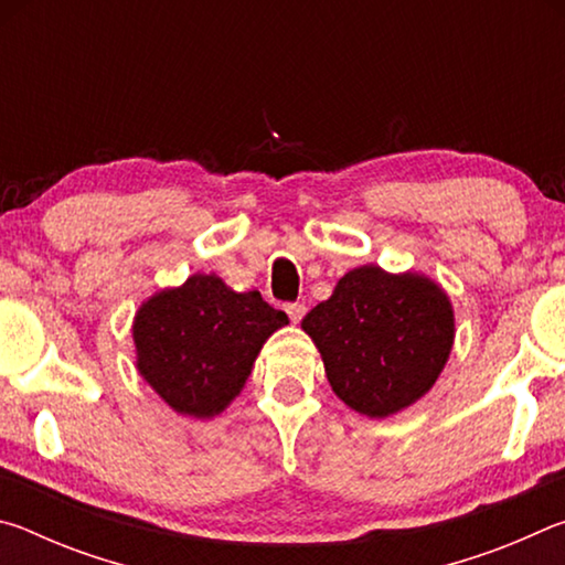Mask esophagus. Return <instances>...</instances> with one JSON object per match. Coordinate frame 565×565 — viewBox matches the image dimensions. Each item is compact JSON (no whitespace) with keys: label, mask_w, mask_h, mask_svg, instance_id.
I'll return each instance as SVG.
<instances>
[{"label":"esophagus","mask_w":565,"mask_h":565,"mask_svg":"<svg viewBox=\"0 0 565 565\" xmlns=\"http://www.w3.org/2000/svg\"><path fill=\"white\" fill-rule=\"evenodd\" d=\"M286 313H289V319L294 323H299L306 313V306L303 303H286Z\"/></svg>","instance_id":"34e87169"}]
</instances>
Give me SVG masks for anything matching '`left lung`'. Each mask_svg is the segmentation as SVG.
<instances>
[{"mask_svg":"<svg viewBox=\"0 0 565 565\" xmlns=\"http://www.w3.org/2000/svg\"><path fill=\"white\" fill-rule=\"evenodd\" d=\"M301 329L321 353L343 404L386 418L434 388L454 349V306L426 274L363 264L343 274Z\"/></svg>","mask_w":565,"mask_h":565,"instance_id":"left-lung-1","label":"left lung"}]
</instances>
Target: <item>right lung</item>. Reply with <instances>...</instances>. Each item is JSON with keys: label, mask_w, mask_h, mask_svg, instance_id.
Segmentation results:
<instances>
[{"label": "right lung", "mask_w": 565, "mask_h": 565, "mask_svg": "<svg viewBox=\"0 0 565 565\" xmlns=\"http://www.w3.org/2000/svg\"><path fill=\"white\" fill-rule=\"evenodd\" d=\"M289 323L259 291H234L216 274H191L134 313L137 371L181 416L214 418L242 394L274 331Z\"/></svg>", "instance_id": "add662e5"}]
</instances>
